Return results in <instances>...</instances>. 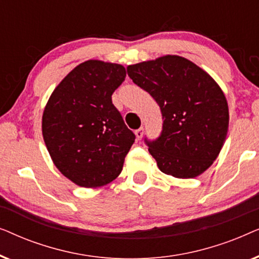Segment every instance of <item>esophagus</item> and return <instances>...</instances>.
<instances>
[{
	"instance_id": "esophagus-1",
	"label": "esophagus",
	"mask_w": 259,
	"mask_h": 259,
	"mask_svg": "<svg viewBox=\"0 0 259 259\" xmlns=\"http://www.w3.org/2000/svg\"><path fill=\"white\" fill-rule=\"evenodd\" d=\"M134 133H136L137 139L140 140L141 138H143V136H144V128H143V127H140V128H138Z\"/></svg>"
}]
</instances>
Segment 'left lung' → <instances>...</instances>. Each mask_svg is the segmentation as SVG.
Masks as SVG:
<instances>
[{
  "label": "left lung",
  "instance_id": "8db88e82",
  "mask_svg": "<svg viewBox=\"0 0 259 259\" xmlns=\"http://www.w3.org/2000/svg\"><path fill=\"white\" fill-rule=\"evenodd\" d=\"M133 82L150 93L161 111L158 139H145L159 169L175 178H196L217 159L229 128L222 88L196 63L165 55L127 67Z\"/></svg>",
  "mask_w": 259,
  "mask_h": 259
}]
</instances>
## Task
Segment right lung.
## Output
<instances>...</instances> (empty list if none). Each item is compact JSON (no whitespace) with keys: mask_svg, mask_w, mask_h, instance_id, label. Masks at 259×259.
<instances>
[{"mask_svg":"<svg viewBox=\"0 0 259 259\" xmlns=\"http://www.w3.org/2000/svg\"><path fill=\"white\" fill-rule=\"evenodd\" d=\"M125 77L121 65L88 60L67 74L46 105L42 136L52 160L81 187L113 182L136 139L112 104Z\"/></svg>","mask_w":259,"mask_h":259,"instance_id":"add662e5","label":"right lung"}]
</instances>
